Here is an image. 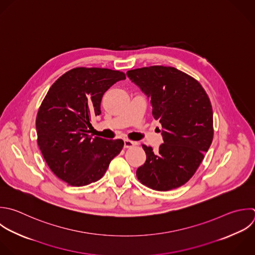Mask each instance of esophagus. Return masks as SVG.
Here are the masks:
<instances>
[{
	"label": "esophagus",
	"instance_id": "1",
	"mask_svg": "<svg viewBox=\"0 0 255 255\" xmlns=\"http://www.w3.org/2000/svg\"><path fill=\"white\" fill-rule=\"evenodd\" d=\"M124 142H125V147L126 148H129V147H132V146H134L135 144H136V142L135 141H132V140H129V139H125L124 140Z\"/></svg>",
	"mask_w": 255,
	"mask_h": 255
}]
</instances>
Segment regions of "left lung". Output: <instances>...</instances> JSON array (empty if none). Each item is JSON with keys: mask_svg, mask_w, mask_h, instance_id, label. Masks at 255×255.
<instances>
[{"mask_svg": "<svg viewBox=\"0 0 255 255\" xmlns=\"http://www.w3.org/2000/svg\"><path fill=\"white\" fill-rule=\"evenodd\" d=\"M128 77L150 99L152 116L161 127L158 151L142 144L145 162L137 179L159 191L186 183L201 163L213 138V114L207 94L187 74L163 66L128 71Z\"/></svg>", "mask_w": 255, "mask_h": 255, "instance_id": "1", "label": "left lung"}]
</instances>
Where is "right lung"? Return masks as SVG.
I'll return each instance as SVG.
<instances>
[{
	"instance_id": "1",
	"label": "right lung",
	"mask_w": 255,
	"mask_h": 255,
	"mask_svg": "<svg viewBox=\"0 0 255 255\" xmlns=\"http://www.w3.org/2000/svg\"><path fill=\"white\" fill-rule=\"evenodd\" d=\"M126 79L120 71L76 68L60 77L38 111V144L51 170L72 186L101 179L124 147L122 139L89 134L93 117L101 115L105 93Z\"/></svg>"
}]
</instances>
